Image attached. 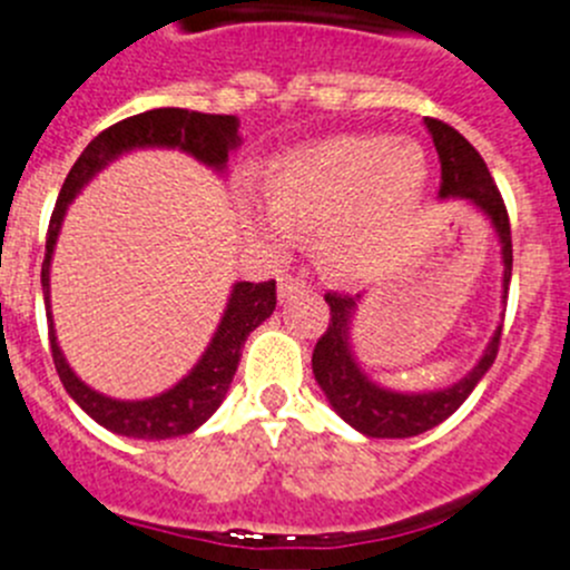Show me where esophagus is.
I'll list each match as a JSON object with an SVG mask.
<instances>
[{"label":"esophagus","mask_w":570,"mask_h":570,"mask_svg":"<svg viewBox=\"0 0 570 570\" xmlns=\"http://www.w3.org/2000/svg\"><path fill=\"white\" fill-rule=\"evenodd\" d=\"M306 289H309V286H306V281L297 278V275H284V278H278V301L281 303L292 301L295 295H303Z\"/></svg>","instance_id":"esophagus-1"}]
</instances>
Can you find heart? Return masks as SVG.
Masks as SVG:
<instances>
[{
    "label": "heart",
    "mask_w": 570,
    "mask_h": 570,
    "mask_svg": "<svg viewBox=\"0 0 570 570\" xmlns=\"http://www.w3.org/2000/svg\"><path fill=\"white\" fill-rule=\"evenodd\" d=\"M428 159L416 142L385 135H334L273 159L267 205L244 199L249 227L281 244L292 225L315 227V255L337 278H365L382 247L416 210Z\"/></svg>",
    "instance_id": "heart-1"
}]
</instances>
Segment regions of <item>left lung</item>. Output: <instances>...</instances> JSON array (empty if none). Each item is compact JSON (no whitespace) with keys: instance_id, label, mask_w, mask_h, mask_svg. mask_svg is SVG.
<instances>
[{"instance_id":"8db88e82","label":"left lung","mask_w":570,"mask_h":570,"mask_svg":"<svg viewBox=\"0 0 570 570\" xmlns=\"http://www.w3.org/2000/svg\"><path fill=\"white\" fill-rule=\"evenodd\" d=\"M424 126H428L441 159L439 199H459L475 207L492 225L494 238L501 244V301L507 306L509 281H512V230H509L507 207H503L501 194L494 188L492 174H489L481 154L453 126L433 120V117H424ZM360 301H363V295L351 297L328 292L326 303L332 309V321H328L326 334L317 340L315 354H312V371H315L317 385L326 393L334 413L371 439H411V435L433 430L435 424L450 419L464 405V399L475 391V385L487 376L494 357H498L503 323H498L481 360L459 382L439 387V391H393V387L380 385L365 374L357 354H354V345H351V326L357 317Z\"/></svg>"}]
</instances>
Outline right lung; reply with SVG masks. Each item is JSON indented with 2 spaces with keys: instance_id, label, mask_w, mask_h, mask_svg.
<instances>
[{
  "instance_id": "right-lung-1",
  "label": "right lung",
  "mask_w": 570,
  "mask_h": 570,
  "mask_svg": "<svg viewBox=\"0 0 570 570\" xmlns=\"http://www.w3.org/2000/svg\"><path fill=\"white\" fill-rule=\"evenodd\" d=\"M238 146H242V135H238L236 115L151 109L142 111V115L126 117L120 124L100 131L83 148L81 157L76 159V165L69 168L67 179H63L56 210H52L50 230H47L45 264H41V289H45L52 363H56L58 376H61L63 391L76 399V405L87 416H92L100 428L111 430V433L126 435V439L159 441L188 435L196 428H202L225 402L227 387H230L238 360H242L244 340L275 312V281H264V284L236 281L230 286V297H227V306L222 312V321L213 332L210 343L202 351V357L196 360L194 368L177 385L148 399H111L89 387L76 371L69 368L56 337V323H52L50 312V264L63 216H67L72 199L104 171L106 165L115 163L124 154L137 151V148H177V151L194 157L196 163L207 165L210 171L225 174L227 159Z\"/></svg>"
}]
</instances>
